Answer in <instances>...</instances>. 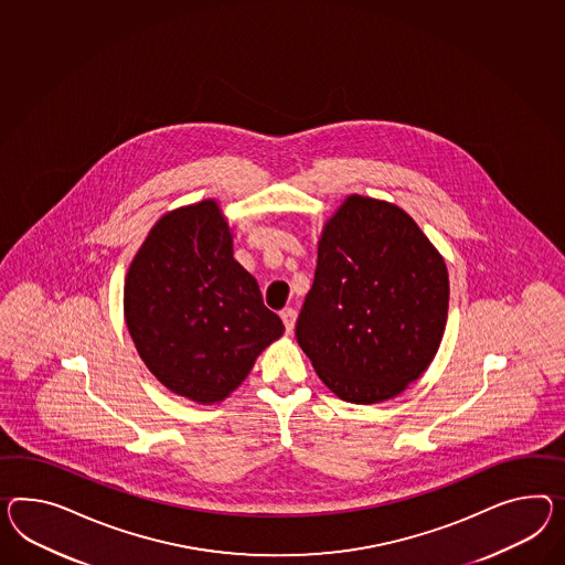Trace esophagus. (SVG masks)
Returning a JSON list of instances; mask_svg holds the SVG:
<instances>
[{
    "label": "esophagus",
    "instance_id": "1",
    "mask_svg": "<svg viewBox=\"0 0 565 565\" xmlns=\"http://www.w3.org/2000/svg\"><path fill=\"white\" fill-rule=\"evenodd\" d=\"M280 318H282V321H285L287 333L292 332V328H295V321H297V311H295V309H282V311H280Z\"/></svg>",
    "mask_w": 565,
    "mask_h": 565
}]
</instances>
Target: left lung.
<instances>
[{
  "instance_id": "obj_1",
  "label": "left lung",
  "mask_w": 565,
  "mask_h": 565,
  "mask_svg": "<svg viewBox=\"0 0 565 565\" xmlns=\"http://www.w3.org/2000/svg\"><path fill=\"white\" fill-rule=\"evenodd\" d=\"M449 270L402 206L350 194L323 223L313 287L295 335L340 399L397 397L435 361Z\"/></svg>"
}]
</instances>
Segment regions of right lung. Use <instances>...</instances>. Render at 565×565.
Instances as JSON below:
<instances>
[{
  "label": "right lung",
  "instance_id": "obj_1",
  "mask_svg": "<svg viewBox=\"0 0 565 565\" xmlns=\"http://www.w3.org/2000/svg\"><path fill=\"white\" fill-rule=\"evenodd\" d=\"M125 321L166 390L221 404L285 326L256 278L233 258V233L215 199L158 218L125 276Z\"/></svg>",
  "mask_w": 565,
  "mask_h": 565
}]
</instances>
